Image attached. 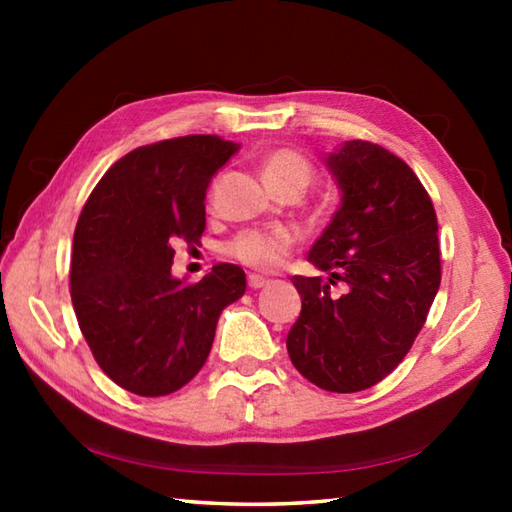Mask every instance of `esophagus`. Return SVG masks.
<instances>
[{"mask_svg": "<svg viewBox=\"0 0 512 512\" xmlns=\"http://www.w3.org/2000/svg\"><path fill=\"white\" fill-rule=\"evenodd\" d=\"M266 282H268V280H266V277H262V275H255V273L248 275V287L253 289V291L266 287Z\"/></svg>", "mask_w": 512, "mask_h": 512, "instance_id": "34e87169", "label": "esophagus"}]
</instances>
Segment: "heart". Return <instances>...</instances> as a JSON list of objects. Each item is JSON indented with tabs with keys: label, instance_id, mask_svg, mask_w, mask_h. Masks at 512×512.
Here are the masks:
<instances>
[{
	"label": "heart",
	"instance_id": "b5f03b06",
	"mask_svg": "<svg viewBox=\"0 0 512 512\" xmlns=\"http://www.w3.org/2000/svg\"><path fill=\"white\" fill-rule=\"evenodd\" d=\"M259 167L275 192L300 189L311 180V162L305 155L293 149H273L262 155ZM298 235L289 228H248L223 244V255L235 262L257 268V271H273L284 262V257L296 246Z\"/></svg>",
	"mask_w": 512,
	"mask_h": 512
}]
</instances>
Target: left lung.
<instances>
[{
    "label": "left lung",
    "mask_w": 512,
    "mask_h": 512,
    "mask_svg": "<svg viewBox=\"0 0 512 512\" xmlns=\"http://www.w3.org/2000/svg\"><path fill=\"white\" fill-rule=\"evenodd\" d=\"M325 162L343 196L309 262L329 277L293 275L302 311L287 350L311 384L357 393L400 366L427 320L440 287L438 219L413 169L384 146L352 140ZM336 281L343 297L331 293Z\"/></svg>",
    "instance_id": "8db88e82"
}]
</instances>
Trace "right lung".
<instances>
[{"label": "right lung", "instance_id": "obj_1", "mask_svg": "<svg viewBox=\"0 0 512 512\" xmlns=\"http://www.w3.org/2000/svg\"><path fill=\"white\" fill-rule=\"evenodd\" d=\"M239 151L219 135H185L126 153L92 189L74 230L69 291L99 368L142 397L176 393L212 350L221 311L246 273L216 264L201 282L171 275L176 241L198 244L205 192Z\"/></svg>", "mask_w": 512, "mask_h": 512}]
</instances>
